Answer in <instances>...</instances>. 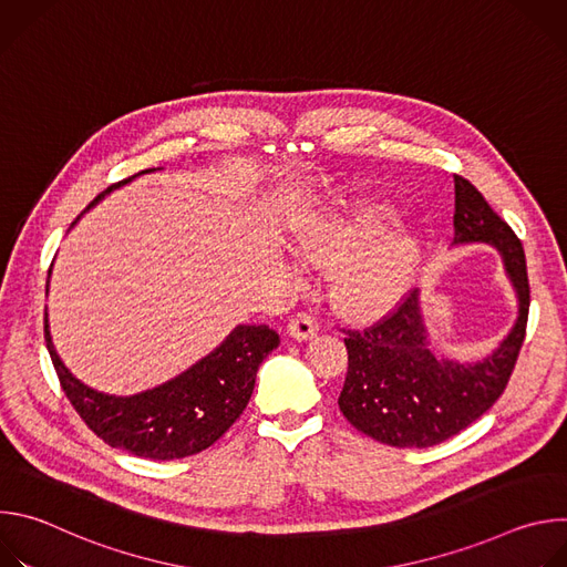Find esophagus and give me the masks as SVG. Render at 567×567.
<instances>
[{
  "instance_id": "obj_1",
  "label": "esophagus",
  "mask_w": 567,
  "mask_h": 567,
  "mask_svg": "<svg viewBox=\"0 0 567 567\" xmlns=\"http://www.w3.org/2000/svg\"><path fill=\"white\" fill-rule=\"evenodd\" d=\"M287 334L291 337V339H296V341H309V339H313L316 334H318V320L313 318V316H309V313H296L291 320H289V326H287Z\"/></svg>"
}]
</instances>
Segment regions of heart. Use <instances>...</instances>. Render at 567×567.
Here are the masks:
<instances>
[{
  "label": "heart",
  "instance_id": "1",
  "mask_svg": "<svg viewBox=\"0 0 567 567\" xmlns=\"http://www.w3.org/2000/svg\"><path fill=\"white\" fill-rule=\"evenodd\" d=\"M399 210L383 202H354L337 210H307L289 219L296 258L313 269H337L334 309L352 320H374L396 309L420 280L426 241L417 230H392Z\"/></svg>",
  "mask_w": 567,
  "mask_h": 567
}]
</instances>
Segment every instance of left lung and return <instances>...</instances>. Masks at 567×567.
Instances as JSON below:
<instances>
[{
	"mask_svg": "<svg viewBox=\"0 0 567 567\" xmlns=\"http://www.w3.org/2000/svg\"><path fill=\"white\" fill-rule=\"evenodd\" d=\"M453 224V247L484 245L501 254L518 313L507 337L473 361L433 352L420 289L379 326L348 332L339 409L357 431L388 446L426 449L473 424L503 394L525 341L529 282L520 239L462 177H455Z\"/></svg>",
	"mask_w": 567,
	"mask_h": 567,
	"instance_id": "left-lung-1",
	"label": "left lung"
}]
</instances>
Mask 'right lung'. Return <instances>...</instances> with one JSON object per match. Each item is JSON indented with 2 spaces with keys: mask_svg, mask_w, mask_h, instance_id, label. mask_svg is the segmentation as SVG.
<instances>
[{
  "mask_svg": "<svg viewBox=\"0 0 567 567\" xmlns=\"http://www.w3.org/2000/svg\"><path fill=\"white\" fill-rule=\"evenodd\" d=\"M154 171L158 168L110 186L85 213L110 193ZM44 339L60 385L78 415L105 444L150 460H179L215 444L247 409L260 363L280 346L278 332L267 326H237L213 352L175 379L121 396L83 383L62 363L49 332L47 311Z\"/></svg>",
  "mask_w": 567,
  "mask_h": 567,
  "instance_id": "1",
  "label": "right lung"
}]
</instances>
